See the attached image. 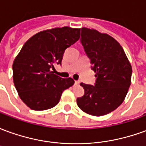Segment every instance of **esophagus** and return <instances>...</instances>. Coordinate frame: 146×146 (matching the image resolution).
<instances>
[{"label": "esophagus", "instance_id": "obj_1", "mask_svg": "<svg viewBox=\"0 0 146 146\" xmlns=\"http://www.w3.org/2000/svg\"><path fill=\"white\" fill-rule=\"evenodd\" d=\"M75 84H76V85H79L80 84L79 80H75Z\"/></svg>", "mask_w": 146, "mask_h": 146}]
</instances>
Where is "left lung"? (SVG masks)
Segmentation results:
<instances>
[{
    "mask_svg": "<svg viewBox=\"0 0 146 146\" xmlns=\"http://www.w3.org/2000/svg\"><path fill=\"white\" fill-rule=\"evenodd\" d=\"M80 43L95 73V86L80 84L84 89L77 106L84 113L101 116L113 112L124 100L131 85L132 69L123 48L106 33L81 29Z\"/></svg>",
    "mask_w": 146,
    "mask_h": 146,
    "instance_id": "obj_1",
    "label": "left lung"
}]
</instances>
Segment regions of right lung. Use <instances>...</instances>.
I'll return each instance as SVG.
<instances>
[{
    "instance_id": "1",
    "label": "right lung",
    "mask_w": 146,
    "mask_h": 146,
    "mask_svg": "<svg viewBox=\"0 0 146 146\" xmlns=\"http://www.w3.org/2000/svg\"><path fill=\"white\" fill-rule=\"evenodd\" d=\"M80 29L65 27L41 31L27 40L15 58L13 81L19 97L31 110L54 107L62 93L74 84L72 78L54 74L67 48L80 38Z\"/></svg>"
}]
</instances>
